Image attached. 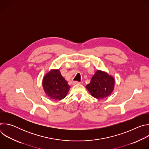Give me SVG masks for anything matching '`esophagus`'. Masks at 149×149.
Wrapping results in <instances>:
<instances>
[{
    "mask_svg": "<svg viewBox=\"0 0 149 149\" xmlns=\"http://www.w3.org/2000/svg\"><path fill=\"white\" fill-rule=\"evenodd\" d=\"M72 85H77V84H80V82H78V81H72Z\"/></svg>",
    "mask_w": 149,
    "mask_h": 149,
    "instance_id": "34e87169",
    "label": "esophagus"
}]
</instances>
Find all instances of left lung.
I'll return each mask as SVG.
<instances>
[{
	"label": "left lung",
	"instance_id": "left-lung-1",
	"mask_svg": "<svg viewBox=\"0 0 149 149\" xmlns=\"http://www.w3.org/2000/svg\"><path fill=\"white\" fill-rule=\"evenodd\" d=\"M115 79L112 75L105 71L97 70L86 87L93 97L102 99L113 93Z\"/></svg>",
	"mask_w": 149,
	"mask_h": 149
}]
</instances>
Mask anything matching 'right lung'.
Masks as SVG:
<instances>
[{
    "label": "right lung",
    "mask_w": 149,
    "mask_h": 149,
    "mask_svg": "<svg viewBox=\"0 0 149 149\" xmlns=\"http://www.w3.org/2000/svg\"><path fill=\"white\" fill-rule=\"evenodd\" d=\"M42 87L48 97L56 101L64 98L70 88L58 69L51 70L45 75L42 79Z\"/></svg>",
    "instance_id": "right-lung-1"
}]
</instances>
